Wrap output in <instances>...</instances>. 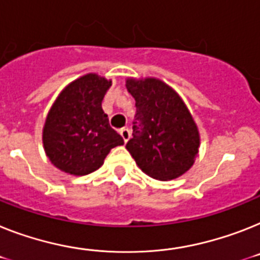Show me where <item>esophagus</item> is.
Wrapping results in <instances>:
<instances>
[{"label": "esophagus", "instance_id": "34e87169", "mask_svg": "<svg viewBox=\"0 0 260 260\" xmlns=\"http://www.w3.org/2000/svg\"><path fill=\"white\" fill-rule=\"evenodd\" d=\"M119 134H120V136L123 137L124 143H126V141L129 140V137H131V131L128 129V128H121V129L119 131Z\"/></svg>", "mask_w": 260, "mask_h": 260}]
</instances>
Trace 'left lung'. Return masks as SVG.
<instances>
[{
  "label": "left lung",
  "instance_id": "left-lung-1",
  "mask_svg": "<svg viewBox=\"0 0 260 260\" xmlns=\"http://www.w3.org/2000/svg\"><path fill=\"white\" fill-rule=\"evenodd\" d=\"M126 88L136 100V115L125 148L150 177H180L193 165L200 147L190 112L177 93L158 79H128Z\"/></svg>",
  "mask_w": 260,
  "mask_h": 260
}]
</instances>
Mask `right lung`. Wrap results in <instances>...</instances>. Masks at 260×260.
<instances>
[{"label":"right lung","mask_w":260,"mask_h":260,"mask_svg":"<svg viewBox=\"0 0 260 260\" xmlns=\"http://www.w3.org/2000/svg\"><path fill=\"white\" fill-rule=\"evenodd\" d=\"M110 86L111 80L88 74L69 84L51 107L43 128V145L60 171L75 176L92 173L112 148L124 144L102 110Z\"/></svg>","instance_id":"1"}]
</instances>
